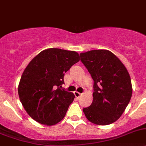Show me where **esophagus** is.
I'll use <instances>...</instances> for the list:
<instances>
[{
  "label": "esophagus",
  "instance_id": "34e87169",
  "mask_svg": "<svg viewBox=\"0 0 146 146\" xmlns=\"http://www.w3.org/2000/svg\"><path fill=\"white\" fill-rule=\"evenodd\" d=\"M74 95H75V97L77 98H80V96H81V93H80V92H74Z\"/></svg>",
  "mask_w": 146,
  "mask_h": 146
}]
</instances>
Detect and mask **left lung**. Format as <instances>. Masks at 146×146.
I'll return each mask as SVG.
<instances>
[{
    "instance_id": "1",
    "label": "left lung",
    "mask_w": 146,
    "mask_h": 146,
    "mask_svg": "<svg viewBox=\"0 0 146 146\" xmlns=\"http://www.w3.org/2000/svg\"><path fill=\"white\" fill-rule=\"evenodd\" d=\"M81 62L94 80L93 101L83 109L87 120L98 125L115 122L132 97L131 80L121 61L105 49L80 54Z\"/></svg>"
}]
</instances>
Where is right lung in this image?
I'll return each mask as SVG.
<instances>
[{"mask_svg":"<svg viewBox=\"0 0 146 146\" xmlns=\"http://www.w3.org/2000/svg\"><path fill=\"white\" fill-rule=\"evenodd\" d=\"M80 61L74 51L50 48L41 51L23 71L18 92L21 102L32 119L54 125L64 117L74 95L62 89L64 73Z\"/></svg>","mask_w":146,"mask_h":146,"instance_id":"add662e5","label":"right lung"}]
</instances>
